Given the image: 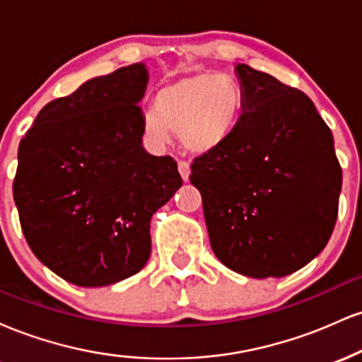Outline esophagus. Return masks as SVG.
I'll list each match as a JSON object with an SVG mask.
<instances>
[{"label": "esophagus", "mask_w": 362, "mask_h": 362, "mask_svg": "<svg viewBox=\"0 0 362 362\" xmlns=\"http://www.w3.org/2000/svg\"><path fill=\"white\" fill-rule=\"evenodd\" d=\"M178 172H180L182 180L187 182L190 177V165L187 161H178Z\"/></svg>", "instance_id": "34e87169"}]
</instances>
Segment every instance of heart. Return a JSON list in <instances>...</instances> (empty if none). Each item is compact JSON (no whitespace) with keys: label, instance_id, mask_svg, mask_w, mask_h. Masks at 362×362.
Instances as JSON below:
<instances>
[{"label":"heart","instance_id":"heart-1","mask_svg":"<svg viewBox=\"0 0 362 362\" xmlns=\"http://www.w3.org/2000/svg\"><path fill=\"white\" fill-rule=\"evenodd\" d=\"M243 107V90L235 78L195 73L156 91L155 110H144L143 129L153 143L165 144L173 132L185 151L206 155L233 136Z\"/></svg>","mask_w":362,"mask_h":362}]
</instances>
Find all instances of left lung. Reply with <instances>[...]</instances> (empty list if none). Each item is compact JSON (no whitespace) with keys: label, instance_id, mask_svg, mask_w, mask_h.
I'll return each mask as SVG.
<instances>
[{"label":"left lung","instance_id":"8db88e82","mask_svg":"<svg viewBox=\"0 0 362 362\" xmlns=\"http://www.w3.org/2000/svg\"><path fill=\"white\" fill-rule=\"evenodd\" d=\"M245 95L230 139L195 158L211 248L253 279L300 271L325 248L337 221L342 170L313 102L267 73L235 66Z\"/></svg>","mask_w":362,"mask_h":362}]
</instances>
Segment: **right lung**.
<instances>
[{
	"mask_svg": "<svg viewBox=\"0 0 362 362\" xmlns=\"http://www.w3.org/2000/svg\"><path fill=\"white\" fill-rule=\"evenodd\" d=\"M144 62L91 78L49 102L18 146L13 199L28 247L71 284L138 274L153 214L180 189L177 161L143 146Z\"/></svg>",
	"mask_w": 362,
	"mask_h": 362,
	"instance_id": "1",
	"label": "right lung"
}]
</instances>
